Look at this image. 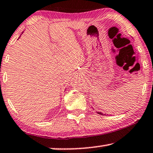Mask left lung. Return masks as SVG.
<instances>
[{
  "mask_svg": "<svg viewBox=\"0 0 153 153\" xmlns=\"http://www.w3.org/2000/svg\"><path fill=\"white\" fill-rule=\"evenodd\" d=\"M98 114H102V115H103V114H102L101 113V112H98Z\"/></svg>",
  "mask_w": 153,
  "mask_h": 153,
  "instance_id": "1",
  "label": "left lung"
}]
</instances>
